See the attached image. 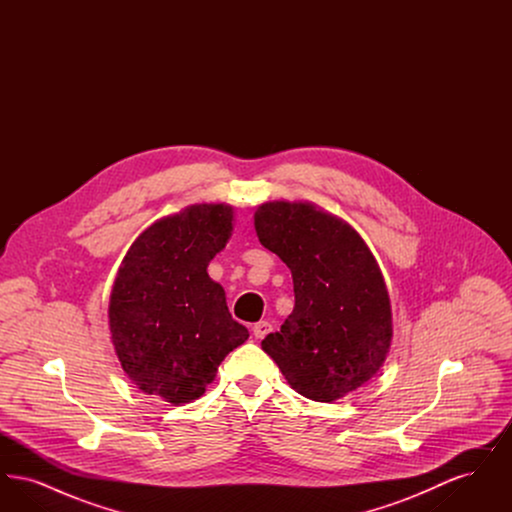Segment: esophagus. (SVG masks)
<instances>
[{"label":"esophagus","mask_w":512,"mask_h":512,"mask_svg":"<svg viewBox=\"0 0 512 512\" xmlns=\"http://www.w3.org/2000/svg\"><path fill=\"white\" fill-rule=\"evenodd\" d=\"M270 332H272V324L267 322V320H261V322H257V324L253 326V336H255L257 340H263Z\"/></svg>","instance_id":"1"}]
</instances>
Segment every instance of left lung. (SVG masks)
Instances as JSON below:
<instances>
[{
    "instance_id": "obj_1",
    "label": "left lung",
    "mask_w": 512,
    "mask_h": 512,
    "mask_svg": "<svg viewBox=\"0 0 512 512\" xmlns=\"http://www.w3.org/2000/svg\"><path fill=\"white\" fill-rule=\"evenodd\" d=\"M259 242L292 270L295 305L263 351L293 390L336 401L384 365L391 309L380 267L363 238L309 203L270 201L257 209Z\"/></svg>"
}]
</instances>
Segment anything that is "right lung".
I'll use <instances>...</instances> for the list:
<instances>
[{"label":"right lung","instance_id":"right-lung-1","mask_svg":"<svg viewBox=\"0 0 512 512\" xmlns=\"http://www.w3.org/2000/svg\"><path fill=\"white\" fill-rule=\"evenodd\" d=\"M230 232L232 207L222 203L157 220L128 249L111 292L109 328L124 372L174 405L203 395L249 338L207 274Z\"/></svg>","mask_w":512,"mask_h":512}]
</instances>
